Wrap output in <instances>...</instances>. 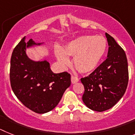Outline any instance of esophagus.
Instances as JSON below:
<instances>
[{"mask_svg":"<svg viewBox=\"0 0 135 135\" xmlns=\"http://www.w3.org/2000/svg\"><path fill=\"white\" fill-rule=\"evenodd\" d=\"M79 81V79L77 78L75 76H71V83L72 84H75L77 82Z\"/></svg>","mask_w":135,"mask_h":135,"instance_id":"esophagus-1","label":"esophagus"}]
</instances>
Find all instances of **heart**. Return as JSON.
Returning a JSON list of instances; mask_svg holds the SVG:
<instances>
[{
	"instance_id": "heart-1",
	"label": "heart",
	"mask_w": 135,
	"mask_h": 135,
	"mask_svg": "<svg viewBox=\"0 0 135 135\" xmlns=\"http://www.w3.org/2000/svg\"><path fill=\"white\" fill-rule=\"evenodd\" d=\"M107 41L101 36L85 35L78 37L63 48L56 50V56L63 65L69 64L66 55L73 58L74 66L82 73H88L97 69L105 55Z\"/></svg>"
}]
</instances>
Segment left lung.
I'll list each match as a JSON object with an SVG mask.
<instances>
[{"instance_id": "obj_1", "label": "left lung", "mask_w": 135, "mask_h": 135, "mask_svg": "<svg viewBox=\"0 0 135 135\" xmlns=\"http://www.w3.org/2000/svg\"><path fill=\"white\" fill-rule=\"evenodd\" d=\"M109 45L107 58L81 81L84 86L82 100L90 109L106 111L123 97L128 83L126 53L113 37L106 33Z\"/></svg>"}]
</instances>
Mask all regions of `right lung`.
Listing matches in <instances>:
<instances>
[{"label":"right lung","instance_id":"add662e5","mask_svg":"<svg viewBox=\"0 0 135 135\" xmlns=\"http://www.w3.org/2000/svg\"><path fill=\"white\" fill-rule=\"evenodd\" d=\"M27 44L24 37L13 51L9 73L11 88L27 108L37 113H45L57 106L71 85V75L66 71L54 73L47 61L29 59L26 47L36 43L30 39Z\"/></svg>","mask_w":135,"mask_h":135}]
</instances>
